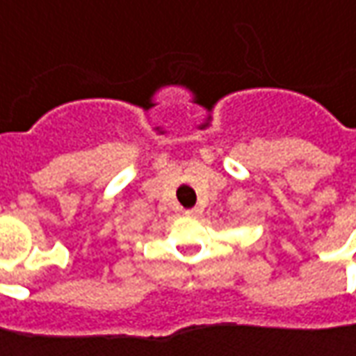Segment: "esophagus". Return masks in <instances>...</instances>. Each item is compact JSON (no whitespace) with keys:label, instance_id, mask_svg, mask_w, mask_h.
I'll list each match as a JSON object with an SVG mask.
<instances>
[{"label":"esophagus","instance_id":"esophagus-1","mask_svg":"<svg viewBox=\"0 0 356 356\" xmlns=\"http://www.w3.org/2000/svg\"><path fill=\"white\" fill-rule=\"evenodd\" d=\"M186 215H188V217H200V215H202V209H200V207H193V209L186 211Z\"/></svg>","mask_w":356,"mask_h":356}]
</instances>
